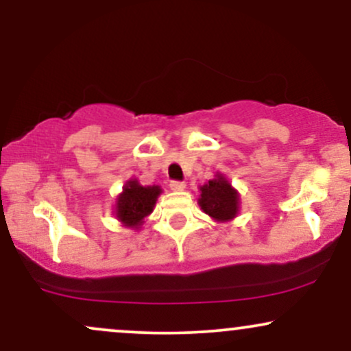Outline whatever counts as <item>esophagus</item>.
<instances>
[{"mask_svg":"<svg viewBox=\"0 0 351 351\" xmlns=\"http://www.w3.org/2000/svg\"><path fill=\"white\" fill-rule=\"evenodd\" d=\"M170 188L173 191H183V189L186 188V184H184L183 181H170Z\"/></svg>","mask_w":351,"mask_h":351,"instance_id":"1","label":"esophagus"}]
</instances>
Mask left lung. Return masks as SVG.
<instances>
[{
	"label": "left lung",
	"instance_id": "1",
	"mask_svg": "<svg viewBox=\"0 0 351 351\" xmlns=\"http://www.w3.org/2000/svg\"><path fill=\"white\" fill-rule=\"evenodd\" d=\"M201 196L198 204L217 223H226L234 219L239 211V193L231 186V183L223 175H216L199 188Z\"/></svg>",
	"mask_w": 351,
	"mask_h": 351
}]
</instances>
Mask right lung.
<instances>
[{
  "label": "right lung",
  "instance_id": "obj_1",
  "mask_svg": "<svg viewBox=\"0 0 351 351\" xmlns=\"http://www.w3.org/2000/svg\"><path fill=\"white\" fill-rule=\"evenodd\" d=\"M160 193H162V188L156 186V184H153V186H142L138 180H128L125 183L123 191L117 198V219L123 226L138 229L143 224L145 217L152 215Z\"/></svg>",
  "mask_w": 351,
  "mask_h": 351
}]
</instances>
